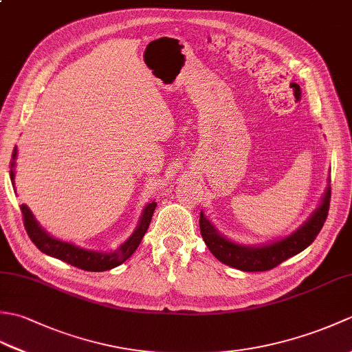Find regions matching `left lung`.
Returning a JSON list of instances; mask_svg holds the SVG:
<instances>
[{
  "label": "left lung",
  "instance_id": "8db88e82",
  "mask_svg": "<svg viewBox=\"0 0 352 352\" xmlns=\"http://www.w3.org/2000/svg\"><path fill=\"white\" fill-rule=\"evenodd\" d=\"M330 189V184H328L322 198H320L319 206L311 212L302 226L292 231L290 234L276 239V241L258 245L234 242L221 234L213 223L206 218L204 212H201L199 214L201 236H203L207 248L223 265H228L243 272L269 271V269L283 263L284 260L300 254L315 241L327 219L331 197Z\"/></svg>",
  "mask_w": 352,
  "mask_h": 352
}]
</instances>
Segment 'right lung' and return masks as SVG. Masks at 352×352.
Instances as JSON below:
<instances>
[{"mask_svg":"<svg viewBox=\"0 0 352 352\" xmlns=\"http://www.w3.org/2000/svg\"><path fill=\"white\" fill-rule=\"evenodd\" d=\"M16 157H18V148L14 146L13 154H12V169H10V180H12L14 193H16V188H14V164H16ZM155 207H157L155 201L148 203L144 207V210H142L138 227L133 231L131 236L126 239L124 243L119 245L115 251H109V252L86 250V248H81V246H77L76 243L60 241V239L51 236L41 227V223L36 221L34 214L25 204H21V212H22V216H24V226L28 233V237L32 239V242L43 254L62 260L65 263H69L72 266L83 269V271L102 272V271H110V269L122 265L124 261L129 260L131 257V254L138 250L139 243L142 242V239H144L146 230L149 227V222H151Z\"/></svg>","mask_w":352,"mask_h":352,"instance_id":"right-lung-1","label":"right lung"}]
</instances>
